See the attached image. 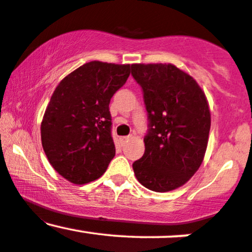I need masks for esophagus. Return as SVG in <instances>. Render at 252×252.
I'll list each match as a JSON object with an SVG mask.
<instances>
[{
	"mask_svg": "<svg viewBox=\"0 0 252 252\" xmlns=\"http://www.w3.org/2000/svg\"><path fill=\"white\" fill-rule=\"evenodd\" d=\"M129 136H123V137H121L120 138V141H121V143H122V144H124V143H126V141H128L129 140Z\"/></svg>",
	"mask_w": 252,
	"mask_h": 252,
	"instance_id": "1",
	"label": "esophagus"
}]
</instances>
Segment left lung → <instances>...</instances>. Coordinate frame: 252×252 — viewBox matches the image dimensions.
I'll return each mask as SVG.
<instances>
[{
    "instance_id": "8db88e82",
    "label": "left lung",
    "mask_w": 252,
    "mask_h": 252,
    "mask_svg": "<svg viewBox=\"0 0 252 252\" xmlns=\"http://www.w3.org/2000/svg\"><path fill=\"white\" fill-rule=\"evenodd\" d=\"M149 115L144 154L132 163L136 179L154 192L184 186L201 166L211 111L196 80L173 63H132Z\"/></svg>"
}]
</instances>
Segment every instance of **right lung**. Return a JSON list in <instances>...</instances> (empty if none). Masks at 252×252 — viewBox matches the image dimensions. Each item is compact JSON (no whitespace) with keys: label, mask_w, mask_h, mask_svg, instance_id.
Listing matches in <instances>:
<instances>
[{"label":"right lung","mask_w":252,"mask_h":252,"mask_svg":"<svg viewBox=\"0 0 252 252\" xmlns=\"http://www.w3.org/2000/svg\"><path fill=\"white\" fill-rule=\"evenodd\" d=\"M130 74V63L94 60L58 84L41 122L43 152L54 169L72 184L100 178L115 156L111 97Z\"/></svg>","instance_id":"1"}]
</instances>
